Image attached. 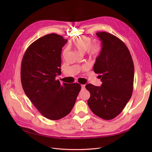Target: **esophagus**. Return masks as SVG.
I'll use <instances>...</instances> for the list:
<instances>
[{
	"label": "esophagus",
	"mask_w": 152,
	"mask_h": 152,
	"mask_svg": "<svg viewBox=\"0 0 152 152\" xmlns=\"http://www.w3.org/2000/svg\"><path fill=\"white\" fill-rule=\"evenodd\" d=\"M81 87L82 89H84L85 88V85H81Z\"/></svg>",
	"instance_id": "esophagus-1"
}]
</instances>
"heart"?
<instances>
[{"label": "heart", "mask_w": 152, "mask_h": 152, "mask_svg": "<svg viewBox=\"0 0 152 152\" xmlns=\"http://www.w3.org/2000/svg\"><path fill=\"white\" fill-rule=\"evenodd\" d=\"M91 38L90 37H79L74 39L73 45L79 52H85L87 50L89 55L91 56H96L100 52V45L97 42L91 43Z\"/></svg>", "instance_id": "heart-1"}]
</instances>
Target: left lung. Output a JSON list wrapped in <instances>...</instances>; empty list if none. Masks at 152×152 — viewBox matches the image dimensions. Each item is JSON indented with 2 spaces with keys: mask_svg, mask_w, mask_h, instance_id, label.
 Instances as JSON below:
<instances>
[{
  "mask_svg": "<svg viewBox=\"0 0 152 152\" xmlns=\"http://www.w3.org/2000/svg\"><path fill=\"white\" fill-rule=\"evenodd\" d=\"M96 35L102 41V50L93 70L100 75L102 84L86 85L91 95L88 104L97 116L112 120L122 112L132 96L134 65L128 48L120 38L106 32Z\"/></svg>",
  "mask_w": 152,
  "mask_h": 152,
  "instance_id": "1",
  "label": "left lung"
}]
</instances>
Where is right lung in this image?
I'll use <instances>...</instances> for the list:
<instances>
[{
  "instance_id": "add662e5",
  "label": "right lung",
  "mask_w": 152,
  "mask_h": 152,
  "mask_svg": "<svg viewBox=\"0 0 152 152\" xmlns=\"http://www.w3.org/2000/svg\"><path fill=\"white\" fill-rule=\"evenodd\" d=\"M67 39L56 34L42 37L26 49L21 65L23 89L38 111L46 118L58 120L73 109L81 89L78 83L61 84V50Z\"/></svg>"
}]
</instances>
